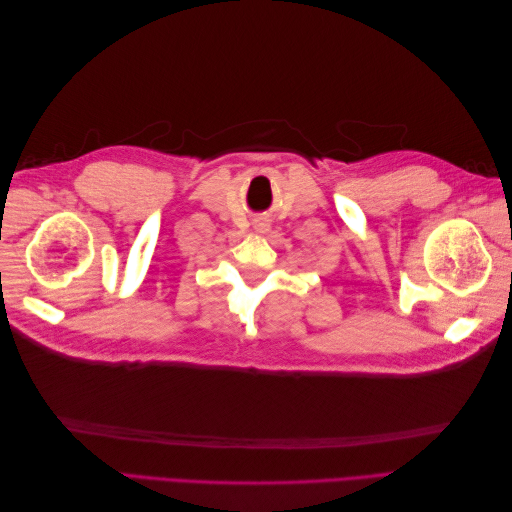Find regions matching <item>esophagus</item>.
Here are the masks:
<instances>
[{
    "label": "esophagus",
    "mask_w": 512,
    "mask_h": 512,
    "mask_svg": "<svg viewBox=\"0 0 512 512\" xmlns=\"http://www.w3.org/2000/svg\"><path fill=\"white\" fill-rule=\"evenodd\" d=\"M256 230H258V232H265V230H267V224H256Z\"/></svg>",
    "instance_id": "obj_1"
}]
</instances>
